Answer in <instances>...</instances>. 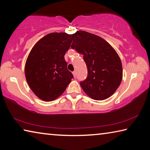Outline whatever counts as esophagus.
<instances>
[{
	"instance_id": "34e87169",
	"label": "esophagus",
	"mask_w": 150,
	"mask_h": 150,
	"mask_svg": "<svg viewBox=\"0 0 150 150\" xmlns=\"http://www.w3.org/2000/svg\"><path fill=\"white\" fill-rule=\"evenodd\" d=\"M73 76H74V77H76V75H77V73H76L75 71H74L73 72Z\"/></svg>"
}]
</instances>
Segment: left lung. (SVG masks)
<instances>
[{"label": "left lung", "instance_id": "obj_1", "mask_svg": "<svg viewBox=\"0 0 150 150\" xmlns=\"http://www.w3.org/2000/svg\"><path fill=\"white\" fill-rule=\"evenodd\" d=\"M71 45L83 55L88 75L81 87L87 95L96 100L106 99L112 95L122 79L121 60L115 49L98 35L85 31L73 34Z\"/></svg>", "mask_w": 150, "mask_h": 150}]
</instances>
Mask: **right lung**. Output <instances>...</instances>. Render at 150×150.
<instances>
[{"instance_id":"right-lung-1","label":"right lung","mask_w":150,"mask_h":150,"mask_svg":"<svg viewBox=\"0 0 150 150\" xmlns=\"http://www.w3.org/2000/svg\"><path fill=\"white\" fill-rule=\"evenodd\" d=\"M73 37V34L66 33H50L30 51L25 65V76L33 93L42 100L56 99L73 78L64 58Z\"/></svg>"}]
</instances>
